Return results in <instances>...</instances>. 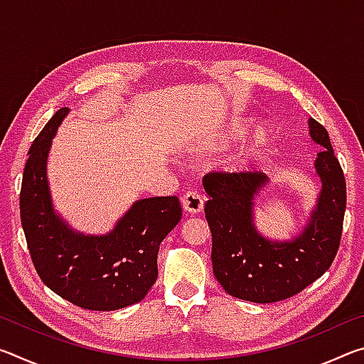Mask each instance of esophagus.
I'll use <instances>...</instances> for the list:
<instances>
[{
	"mask_svg": "<svg viewBox=\"0 0 364 364\" xmlns=\"http://www.w3.org/2000/svg\"><path fill=\"white\" fill-rule=\"evenodd\" d=\"M181 205L184 212L188 213H199L204 208V197H202L197 191H186L181 197Z\"/></svg>",
	"mask_w": 364,
	"mask_h": 364,
	"instance_id": "obj_1",
	"label": "esophagus"
}]
</instances>
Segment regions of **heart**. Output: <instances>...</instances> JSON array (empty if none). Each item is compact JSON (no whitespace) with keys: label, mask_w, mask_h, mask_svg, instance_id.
<instances>
[{"label":"heart","mask_w":364,"mask_h":364,"mask_svg":"<svg viewBox=\"0 0 364 364\" xmlns=\"http://www.w3.org/2000/svg\"><path fill=\"white\" fill-rule=\"evenodd\" d=\"M244 132H245V127H244V125L236 127V133H237V134H241V133H244ZM264 141H267V134H264L263 132L257 133L255 138H254V143H252V149H258V147H262V146L264 144ZM249 154H250V151H247V149L239 154L237 159H236V165L244 162V159H247Z\"/></svg>","instance_id":"b5f03b06"}]
</instances>
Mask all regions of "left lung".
Segmentation results:
<instances>
[{
    "label": "left lung",
    "instance_id": "8db88e82",
    "mask_svg": "<svg viewBox=\"0 0 364 364\" xmlns=\"http://www.w3.org/2000/svg\"><path fill=\"white\" fill-rule=\"evenodd\" d=\"M310 134L324 147L315 164L323 189L310 225L291 242L267 241L252 225V200L267 183L264 173L213 171L204 176L213 274L232 297L255 304L289 299L321 278L334 262L341 245L347 186L329 133L310 119Z\"/></svg>",
    "mask_w": 364,
    "mask_h": 364
}]
</instances>
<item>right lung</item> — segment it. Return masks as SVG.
Wrapping results in <instances>:
<instances>
[{"label":"right lung","instance_id":"right-lung-1","mask_svg":"<svg viewBox=\"0 0 364 364\" xmlns=\"http://www.w3.org/2000/svg\"><path fill=\"white\" fill-rule=\"evenodd\" d=\"M69 109H59L28 151L21 221L40 279L80 308L112 311L143 300L157 279L159 245L181 218L176 196L138 200L107 236L70 231L54 215L46 180L51 138Z\"/></svg>","mask_w":364,"mask_h":364}]
</instances>
